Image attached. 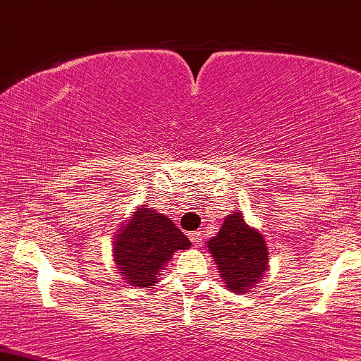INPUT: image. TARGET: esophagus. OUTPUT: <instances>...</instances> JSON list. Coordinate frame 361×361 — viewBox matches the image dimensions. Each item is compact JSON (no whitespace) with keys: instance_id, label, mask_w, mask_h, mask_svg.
I'll use <instances>...</instances> for the list:
<instances>
[{"instance_id":"esophagus-1","label":"esophagus","mask_w":361,"mask_h":361,"mask_svg":"<svg viewBox=\"0 0 361 361\" xmlns=\"http://www.w3.org/2000/svg\"><path fill=\"white\" fill-rule=\"evenodd\" d=\"M188 236H190V240L193 241L195 246H202L203 245V236H202V233H200V231H193V233H190Z\"/></svg>"}]
</instances>
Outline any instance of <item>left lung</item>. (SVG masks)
<instances>
[{
  "label": "left lung",
  "instance_id": "1",
  "mask_svg": "<svg viewBox=\"0 0 361 361\" xmlns=\"http://www.w3.org/2000/svg\"><path fill=\"white\" fill-rule=\"evenodd\" d=\"M226 288L245 293L259 281L268 267V252L262 233L246 225L241 213L228 214L218 235L208 241Z\"/></svg>",
  "mask_w": 361,
  "mask_h": 361
}]
</instances>
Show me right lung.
Segmentation results:
<instances>
[{
    "label": "right lung",
    "instance_id": "add662e5",
    "mask_svg": "<svg viewBox=\"0 0 361 361\" xmlns=\"http://www.w3.org/2000/svg\"><path fill=\"white\" fill-rule=\"evenodd\" d=\"M190 240L165 214L143 207L121 228L113 245L120 275L131 286H153L163 264L176 250L190 248Z\"/></svg>",
    "mask_w": 361,
    "mask_h": 361
}]
</instances>
